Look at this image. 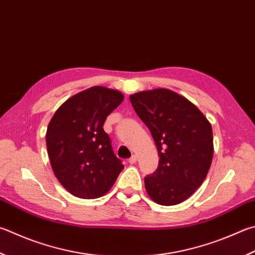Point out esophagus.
Instances as JSON below:
<instances>
[{
    "mask_svg": "<svg viewBox=\"0 0 255 255\" xmlns=\"http://www.w3.org/2000/svg\"><path fill=\"white\" fill-rule=\"evenodd\" d=\"M136 160H137V157L135 156V155H132L130 158L128 159V161H129V164H135L136 163Z\"/></svg>",
    "mask_w": 255,
    "mask_h": 255,
    "instance_id": "1",
    "label": "esophagus"
}]
</instances>
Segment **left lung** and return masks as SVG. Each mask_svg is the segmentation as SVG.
<instances>
[{
  "mask_svg": "<svg viewBox=\"0 0 255 255\" xmlns=\"http://www.w3.org/2000/svg\"><path fill=\"white\" fill-rule=\"evenodd\" d=\"M130 103L158 150L157 169L145 177L148 195L159 205L179 204L201 186L210 169L211 124L195 105L168 89L138 92Z\"/></svg>",
  "mask_w": 255,
  "mask_h": 255,
  "instance_id": "left-lung-1",
  "label": "left lung"
}]
</instances>
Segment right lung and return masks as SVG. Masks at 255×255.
<instances>
[{"instance_id": "obj_1", "label": "right lung", "mask_w": 255, "mask_h": 255, "mask_svg": "<svg viewBox=\"0 0 255 255\" xmlns=\"http://www.w3.org/2000/svg\"><path fill=\"white\" fill-rule=\"evenodd\" d=\"M123 94L91 87L69 98L51 119L47 148L55 177L72 195L86 200L107 193L124 169L104 130Z\"/></svg>"}]
</instances>
